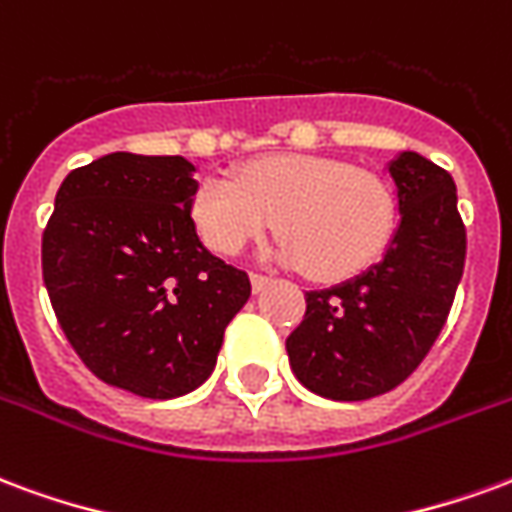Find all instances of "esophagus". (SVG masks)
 Segmentation results:
<instances>
[{
    "mask_svg": "<svg viewBox=\"0 0 512 512\" xmlns=\"http://www.w3.org/2000/svg\"><path fill=\"white\" fill-rule=\"evenodd\" d=\"M270 283H272V278H267V275H259V272H253V275H251L253 292H264V289H267Z\"/></svg>",
    "mask_w": 512,
    "mask_h": 512,
    "instance_id": "esophagus-1",
    "label": "esophagus"
}]
</instances>
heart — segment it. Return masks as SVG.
I'll return each instance as SVG.
<instances>
[{
    "instance_id": "heart-1",
    "label": "heart",
    "mask_w": 512,
    "mask_h": 512,
    "mask_svg": "<svg viewBox=\"0 0 512 512\" xmlns=\"http://www.w3.org/2000/svg\"><path fill=\"white\" fill-rule=\"evenodd\" d=\"M196 229L220 256H237L275 226V259L319 281H346L382 259L398 226L393 185L324 155H267L234 179L207 177L190 199Z\"/></svg>"
}]
</instances>
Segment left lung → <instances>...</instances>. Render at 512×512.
Returning a JSON list of instances; mask_svg holds the SVG:
<instances>
[{"label": "left lung", "mask_w": 512, "mask_h": 512, "mask_svg": "<svg viewBox=\"0 0 512 512\" xmlns=\"http://www.w3.org/2000/svg\"><path fill=\"white\" fill-rule=\"evenodd\" d=\"M387 171L401 223L382 261L305 294V316L286 338L294 376L333 401H365L404 382L442 333L464 275L453 177L417 152H401Z\"/></svg>", "instance_id": "left-lung-1"}]
</instances>
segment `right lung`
Here are the masks:
<instances>
[{
  "label": "right lung",
  "instance_id": "1",
  "mask_svg": "<svg viewBox=\"0 0 512 512\" xmlns=\"http://www.w3.org/2000/svg\"><path fill=\"white\" fill-rule=\"evenodd\" d=\"M196 166L111 152L59 185L43 231V281L62 333L92 374L141 398H177L215 368L248 272L201 245Z\"/></svg>",
  "mask_w": 512,
  "mask_h": 512
}]
</instances>
